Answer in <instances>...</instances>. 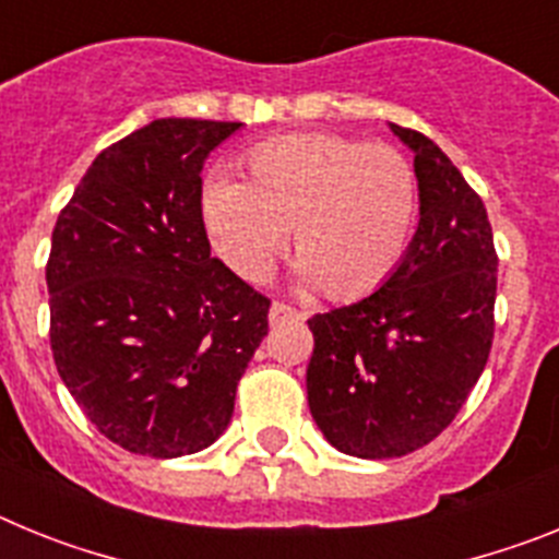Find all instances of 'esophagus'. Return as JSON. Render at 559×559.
I'll use <instances>...</instances> for the list:
<instances>
[{"label": "esophagus", "mask_w": 559, "mask_h": 559, "mask_svg": "<svg viewBox=\"0 0 559 559\" xmlns=\"http://www.w3.org/2000/svg\"><path fill=\"white\" fill-rule=\"evenodd\" d=\"M302 316H305V313H299V310L290 308V305L274 302V305H271L269 322H271V324H280V322H290V319H302Z\"/></svg>", "instance_id": "1"}]
</instances>
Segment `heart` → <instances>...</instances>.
<instances>
[{
    "label": "heart",
    "instance_id": "1",
    "mask_svg": "<svg viewBox=\"0 0 559 559\" xmlns=\"http://www.w3.org/2000/svg\"><path fill=\"white\" fill-rule=\"evenodd\" d=\"M243 173L246 181L215 173L201 190L206 235L237 276L263 280L288 229L299 280L338 302L378 290L403 263L419 187L397 147L290 133L251 147Z\"/></svg>",
    "mask_w": 559,
    "mask_h": 559
}]
</instances>
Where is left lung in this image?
<instances>
[{
  "mask_svg": "<svg viewBox=\"0 0 559 559\" xmlns=\"http://www.w3.org/2000/svg\"><path fill=\"white\" fill-rule=\"evenodd\" d=\"M414 151L419 224L403 263L353 305L308 319V406L341 453L406 456L445 431L481 378L496 330L498 254L481 199L428 136Z\"/></svg>",
  "mask_w": 559,
  "mask_h": 559,
  "instance_id": "left-lung-1",
  "label": "left lung"
}]
</instances>
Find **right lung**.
I'll list each match as a JSON object with an SVG mask.
<instances>
[{
    "label": "right lung",
    "instance_id": "right-lung-1",
    "mask_svg": "<svg viewBox=\"0 0 559 559\" xmlns=\"http://www.w3.org/2000/svg\"><path fill=\"white\" fill-rule=\"evenodd\" d=\"M243 122L153 120L92 162L52 229L49 344L114 445L153 459L210 448L269 333L271 302L218 257L201 167Z\"/></svg>",
    "mask_w": 559,
    "mask_h": 559
}]
</instances>
